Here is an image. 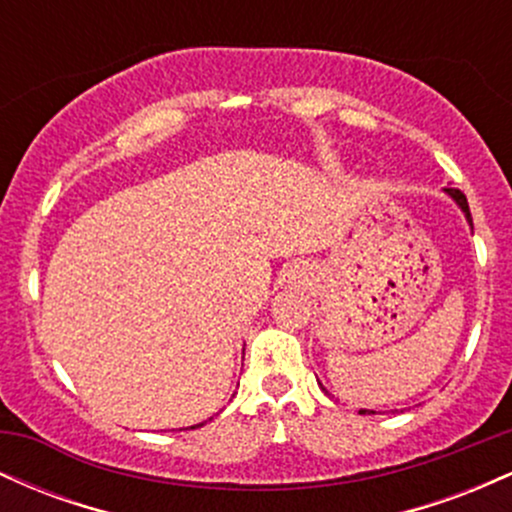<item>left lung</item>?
Returning a JSON list of instances; mask_svg holds the SVG:
<instances>
[{"label": "left lung", "instance_id": "1", "mask_svg": "<svg viewBox=\"0 0 512 512\" xmlns=\"http://www.w3.org/2000/svg\"><path fill=\"white\" fill-rule=\"evenodd\" d=\"M445 195L452 197V202H455L457 207L462 209V214H464V219H467L469 228H474V223H472V214H469V204H467V197H464L460 190H455V187H445ZM358 414H375V411H373V409H361V411H358Z\"/></svg>", "mask_w": 512, "mask_h": 512}]
</instances>
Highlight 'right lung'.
Here are the masks:
<instances>
[{
    "label": "right lung",
    "instance_id": "right-lung-1",
    "mask_svg": "<svg viewBox=\"0 0 512 512\" xmlns=\"http://www.w3.org/2000/svg\"><path fill=\"white\" fill-rule=\"evenodd\" d=\"M211 421V419H209ZM204 424H207V421H202V424H195V426H190V428H202Z\"/></svg>",
    "mask_w": 512,
    "mask_h": 512
}]
</instances>
